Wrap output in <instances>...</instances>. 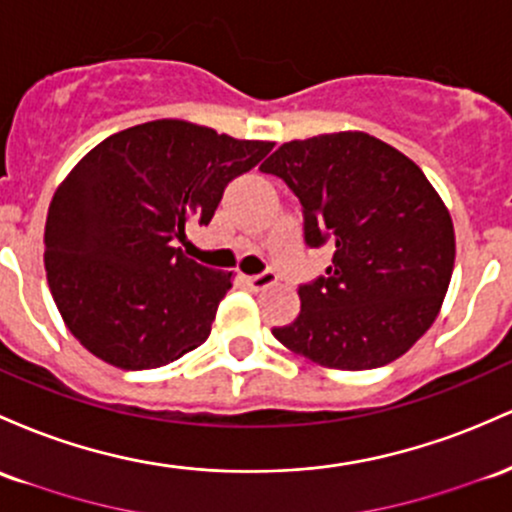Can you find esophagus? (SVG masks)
Wrapping results in <instances>:
<instances>
[{"mask_svg":"<svg viewBox=\"0 0 512 512\" xmlns=\"http://www.w3.org/2000/svg\"><path fill=\"white\" fill-rule=\"evenodd\" d=\"M274 282H277V274H274L272 269H265V272L247 277V284H250V289H255V291L267 289V286H272Z\"/></svg>","mask_w":512,"mask_h":512,"instance_id":"34e87169","label":"esophagus"}]
</instances>
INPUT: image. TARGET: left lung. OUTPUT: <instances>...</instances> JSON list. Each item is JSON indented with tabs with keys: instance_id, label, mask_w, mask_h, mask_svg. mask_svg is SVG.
Wrapping results in <instances>:
<instances>
[{
	"instance_id": "1",
	"label": "left lung",
	"mask_w": 512,
	"mask_h": 512,
	"mask_svg": "<svg viewBox=\"0 0 512 512\" xmlns=\"http://www.w3.org/2000/svg\"><path fill=\"white\" fill-rule=\"evenodd\" d=\"M301 201L308 247L333 245L301 313L272 335L320 367L362 372L425 335L454 269V226L423 170L384 140L342 131L291 140L260 165Z\"/></svg>"
}]
</instances>
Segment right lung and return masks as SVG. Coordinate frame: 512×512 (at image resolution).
<instances>
[{
    "label": "right lung",
    "mask_w": 512,
    "mask_h": 512,
    "mask_svg": "<svg viewBox=\"0 0 512 512\" xmlns=\"http://www.w3.org/2000/svg\"><path fill=\"white\" fill-rule=\"evenodd\" d=\"M272 148L160 119L77 162L50 201L43 243L55 306L94 357L138 372L209 338L233 272L189 260L174 240L189 223L209 226L230 179Z\"/></svg>",
    "instance_id": "1"
}]
</instances>
